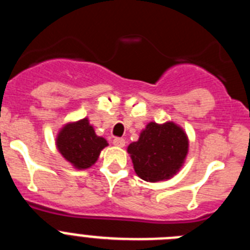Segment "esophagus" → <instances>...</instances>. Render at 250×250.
Segmentation results:
<instances>
[{
    "instance_id": "obj_1",
    "label": "esophagus",
    "mask_w": 250,
    "mask_h": 250,
    "mask_svg": "<svg viewBox=\"0 0 250 250\" xmlns=\"http://www.w3.org/2000/svg\"><path fill=\"white\" fill-rule=\"evenodd\" d=\"M112 144L118 147H124L125 146V140L123 138H115L114 141H112Z\"/></svg>"
}]
</instances>
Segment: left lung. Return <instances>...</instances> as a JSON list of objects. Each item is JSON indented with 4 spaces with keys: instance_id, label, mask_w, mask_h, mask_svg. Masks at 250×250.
<instances>
[{
    "instance_id": "left-lung-1",
    "label": "left lung",
    "mask_w": 250,
    "mask_h": 250,
    "mask_svg": "<svg viewBox=\"0 0 250 250\" xmlns=\"http://www.w3.org/2000/svg\"><path fill=\"white\" fill-rule=\"evenodd\" d=\"M189 151V139L174 121H150L138 141L127 146L136 175L145 182H165L179 173Z\"/></svg>"
}]
</instances>
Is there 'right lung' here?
I'll return each mask as SVG.
<instances>
[{"label": "right lung", "mask_w": 250, "mask_h": 250, "mask_svg": "<svg viewBox=\"0 0 250 250\" xmlns=\"http://www.w3.org/2000/svg\"><path fill=\"white\" fill-rule=\"evenodd\" d=\"M55 143L62 158L77 170L91 167L101 150L109 145L106 139L96 135L87 118L66 123L57 132Z\"/></svg>", "instance_id": "obj_1"}]
</instances>
